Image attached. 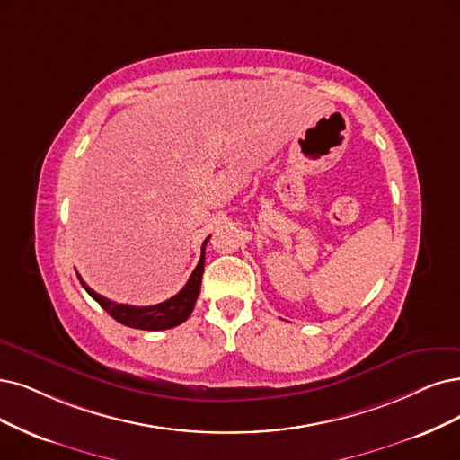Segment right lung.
<instances>
[{
	"instance_id": "add662e5",
	"label": "right lung",
	"mask_w": 460,
	"mask_h": 460,
	"mask_svg": "<svg viewBox=\"0 0 460 460\" xmlns=\"http://www.w3.org/2000/svg\"><path fill=\"white\" fill-rule=\"evenodd\" d=\"M210 239V236H208ZM208 239L202 243L200 248V260L195 270L191 273L190 280L181 288V290L163 303L157 305H149V307H134V305H125V303H115L104 296L96 294L93 288L83 282V279L77 275L81 280V286L87 290V294L104 309L111 318L117 322H121L123 326L136 328V330H149V332H157V330H170L180 326L181 322L190 318L193 313V307L197 303V297L200 294V280L204 273V248H207Z\"/></svg>"
}]
</instances>
